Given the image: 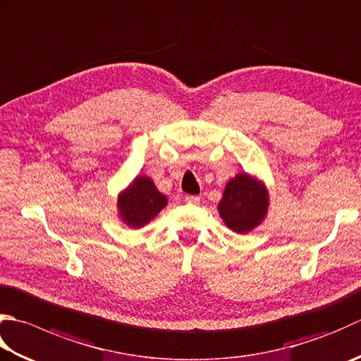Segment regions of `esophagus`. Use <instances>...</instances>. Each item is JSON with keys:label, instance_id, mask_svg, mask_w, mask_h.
Returning a JSON list of instances; mask_svg holds the SVG:
<instances>
[{"label": "esophagus", "instance_id": "1", "mask_svg": "<svg viewBox=\"0 0 361 361\" xmlns=\"http://www.w3.org/2000/svg\"><path fill=\"white\" fill-rule=\"evenodd\" d=\"M186 202L190 204H199L200 203V197L197 195H186Z\"/></svg>", "mask_w": 361, "mask_h": 361}]
</instances>
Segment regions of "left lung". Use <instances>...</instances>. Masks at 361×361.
Returning <instances> with one entry per match:
<instances>
[{
  "instance_id": "left-lung-1",
  "label": "left lung",
  "mask_w": 361,
  "mask_h": 361,
  "mask_svg": "<svg viewBox=\"0 0 361 361\" xmlns=\"http://www.w3.org/2000/svg\"><path fill=\"white\" fill-rule=\"evenodd\" d=\"M217 207L219 214L230 230L249 233L264 221L269 194L263 183L243 172L227 183Z\"/></svg>"
}]
</instances>
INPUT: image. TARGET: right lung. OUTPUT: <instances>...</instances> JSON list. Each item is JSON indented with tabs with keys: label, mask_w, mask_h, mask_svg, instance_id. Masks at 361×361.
Segmentation results:
<instances>
[{
	"label": "right lung",
	"mask_w": 361,
	"mask_h": 361,
	"mask_svg": "<svg viewBox=\"0 0 361 361\" xmlns=\"http://www.w3.org/2000/svg\"><path fill=\"white\" fill-rule=\"evenodd\" d=\"M167 204V197L161 194L148 176H136L123 192H120L118 216L131 228H140L159 214Z\"/></svg>",
	"instance_id": "add662e5"
}]
</instances>
